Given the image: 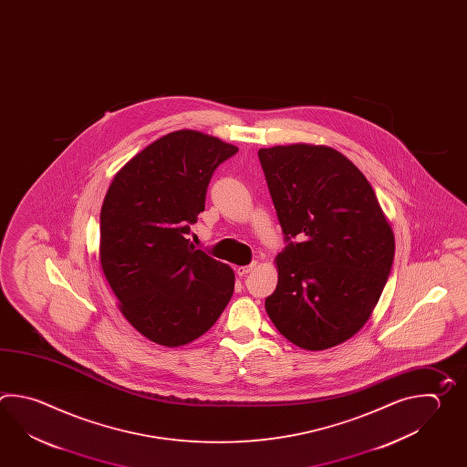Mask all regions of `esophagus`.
<instances>
[{
	"label": "esophagus",
	"instance_id": "1",
	"mask_svg": "<svg viewBox=\"0 0 467 467\" xmlns=\"http://www.w3.org/2000/svg\"><path fill=\"white\" fill-rule=\"evenodd\" d=\"M254 267H256V263H251L248 266H239L238 269H236V273H238L239 276H246Z\"/></svg>",
	"mask_w": 467,
	"mask_h": 467
}]
</instances>
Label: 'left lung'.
<instances>
[{
	"label": "left lung",
	"instance_id": "8db88e82",
	"mask_svg": "<svg viewBox=\"0 0 467 467\" xmlns=\"http://www.w3.org/2000/svg\"><path fill=\"white\" fill-rule=\"evenodd\" d=\"M285 233L266 311L287 341L321 351L369 319L394 261V234L376 192L327 146L257 151Z\"/></svg>",
	"mask_w": 467,
	"mask_h": 467
}]
</instances>
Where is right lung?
Listing matches in <instances>:
<instances>
[{"label":"right lung","mask_w":467,"mask_h":467,"mask_svg":"<svg viewBox=\"0 0 467 467\" xmlns=\"http://www.w3.org/2000/svg\"><path fill=\"white\" fill-rule=\"evenodd\" d=\"M236 152L208 134L174 131L138 152L106 192L101 267L124 317L152 343L194 341L233 296V269L186 236L204 211L213 172Z\"/></svg>","instance_id":"1"}]
</instances>
